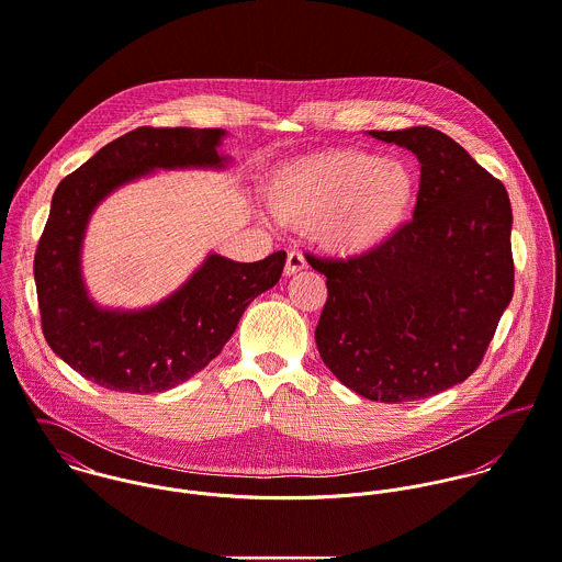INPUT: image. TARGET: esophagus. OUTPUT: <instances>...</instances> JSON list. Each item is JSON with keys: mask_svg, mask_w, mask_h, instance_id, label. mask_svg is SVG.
Instances as JSON below:
<instances>
[{"mask_svg": "<svg viewBox=\"0 0 562 562\" xmlns=\"http://www.w3.org/2000/svg\"><path fill=\"white\" fill-rule=\"evenodd\" d=\"M308 265H306V258L300 254V251H289L286 254V265H284V276H295L300 271H304Z\"/></svg>", "mask_w": 562, "mask_h": 562, "instance_id": "esophagus-1", "label": "esophagus"}]
</instances>
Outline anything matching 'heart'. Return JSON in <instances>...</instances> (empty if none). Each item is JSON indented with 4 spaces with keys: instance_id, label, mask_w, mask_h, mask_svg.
Masks as SVG:
<instances>
[{
    "instance_id": "b5f03b06",
    "label": "heart",
    "mask_w": 562,
    "mask_h": 562,
    "mask_svg": "<svg viewBox=\"0 0 562 562\" xmlns=\"http://www.w3.org/2000/svg\"><path fill=\"white\" fill-rule=\"evenodd\" d=\"M280 224L311 227L335 256H362L391 240L417 200L415 169L362 149H324L280 165L265 182Z\"/></svg>"
}]
</instances>
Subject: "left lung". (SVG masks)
Masks as SVG:
<instances>
[{"label":"left lung","mask_w":562,"mask_h":562,"mask_svg":"<svg viewBox=\"0 0 562 562\" xmlns=\"http://www.w3.org/2000/svg\"><path fill=\"white\" fill-rule=\"evenodd\" d=\"M369 134L422 162L415 215L369 254L306 256L328 278L315 340L347 389L415 402L482 362L513 300V211L504 184L448 134L428 125Z\"/></svg>","instance_id":"8db88e82"}]
</instances>
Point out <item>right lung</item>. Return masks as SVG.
Here are the masks:
<instances>
[{
	"label": "right lung",
	"mask_w": 562,
	"mask_h": 562,
	"mask_svg": "<svg viewBox=\"0 0 562 562\" xmlns=\"http://www.w3.org/2000/svg\"><path fill=\"white\" fill-rule=\"evenodd\" d=\"M224 136L220 127H136L58 184L34 256L41 326L87 380L138 395L173 389L220 356L251 300L278 284L284 251L258 262L211 254L173 295L143 311L100 308L87 293L80 254L98 204L154 169H224Z\"/></svg>",
	"instance_id": "add662e5"
}]
</instances>
